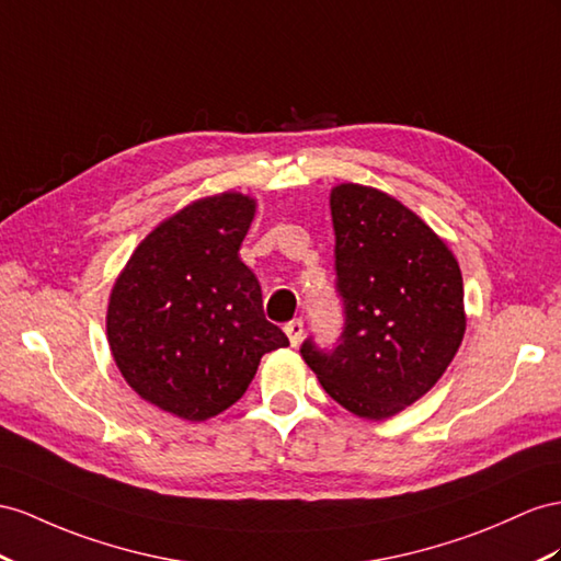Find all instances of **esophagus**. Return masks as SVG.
I'll use <instances>...</instances> for the list:
<instances>
[{"instance_id": "34e87169", "label": "esophagus", "mask_w": 561, "mask_h": 561, "mask_svg": "<svg viewBox=\"0 0 561 561\" xmlns=\"http://www.w3.org/2000/svg\"><path fill=\"white\" fill-rule=\"evenodd\" d=\"M284 332H286V336H289V343L291 346L296 348L298 343H300V336H304V322L300 320H294V322H289L284 327Z\"/></svg>"}]
</instances>
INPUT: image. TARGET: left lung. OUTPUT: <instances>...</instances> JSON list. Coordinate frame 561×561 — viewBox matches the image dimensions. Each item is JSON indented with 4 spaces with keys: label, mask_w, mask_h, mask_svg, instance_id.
Instances as JSON below:
<instances>
[{
    "label": "left lung",
    "mask_w": 561,
    "mask_h": 561,
    "mask_svg": "<svg viewBox=\"0 0 561 561\" xmlns=\"http://www.w3.org/2000/svg\"><path fill=\"white\" fill-rule=\"evenodd\" d=\"M346 327L332 353L300 355L322 389L363 420H389L434 389L465 339L457 257L417 213L375 186L329 194Z\"/></svg>",
    "instance_id": "8db88e82"
}]
</instances>
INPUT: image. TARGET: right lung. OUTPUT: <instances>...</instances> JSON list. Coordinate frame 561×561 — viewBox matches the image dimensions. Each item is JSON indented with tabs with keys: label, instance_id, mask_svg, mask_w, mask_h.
<instances>
[{
	"label": "right lung",
	"instance_id": "right-lung-1",
	"mask_svg": "<svg viewBox=\"0 0 561 561\" xmlns=\"http://www.w3.org/2000/svg\"><path fill=\"white\" fill-rule=\"evenodd\" d=\"M255 198H196L139 241L113 284L106 339L127 386L153 408L206 422L247 393L261 357L289 346L265 320L239 257Z\"/></svg>",
	"mask_w": 561,
	"mask_h": 561
}]
</instances>
